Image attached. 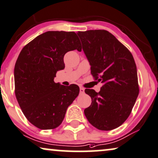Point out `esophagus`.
<instances>
[{
  "label": "esophagus",
  "instance_id": "obj_1",
  "mask_svg": "<svg viewBox=\"0 0 158 158\" xmlns=\"http://www.w3.org/2000/svg\"><path fill=\"white\" fill-rule=\"evenodd\" d=\"M84 92H85V89H84V88L80 87V93L84 94Z\"/></svg>",
  "mask_w": 158,
  "mask_h": 158
}]
</instances>
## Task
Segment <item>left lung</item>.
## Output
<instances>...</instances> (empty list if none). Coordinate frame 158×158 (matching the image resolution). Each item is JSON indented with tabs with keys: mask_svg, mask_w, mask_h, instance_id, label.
<instances>
[{
	"mask_svg": "<svg viewBox=\"0 0 158 158\" xmlns=\"http://www.w3.org/2000/svg\"><path fill=\"white\" fill-rule=\"evenodd\" d=\"M77 35L91 64V75L103 83L99 93L85 90L92 102L84 113L99 130H113L127 120L138 97L134 59L130 51L106 30L79 31Z\"/></svg>",
	"mask_w": 158,
	"mask_h": 158,
	"instance_id": "1",
	"label": "left lung"
}]
</instances>
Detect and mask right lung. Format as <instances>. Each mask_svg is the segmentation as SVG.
I'll list each match as a JSON object with an SVG mask.
<instances>
[{
	"instance_id": "obj_1",
	"label": "right lung",
	"mask_w": 158,
	"mask_h": 158,
	"mask_svg": "<svg viewBox=\"0 0 158 158\" xmlns=\"http://www.w3.org/2000/svg\"><path fill=\"white\" fill-rule=\"evenodd\" d=\"M81 44L75 32L48 31L28 43L14 67L16 100L30 123L42 130L54 129L64 120L67 107L79 94L77 85L54 81L64 68V56Z\"/></svg>"
}]
</instances>
